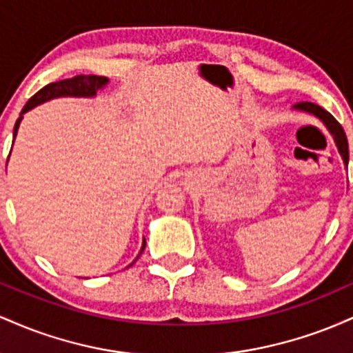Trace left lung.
<instances>
[{
  "label": "left lung",
  "instance_id": "8db88e82",
  "mask_svg": "<svg viewBox=\"0 0 353 353\" xmlns=\"http://www.w3.org/2000/svg\"><path fill=\"white\" fill-rule=\"evenodd\" d=\"M294 109H297V111L309 112V114L319 117V119L325 124V128L329 129L330 134L334 136V141H335V144H337L340 156H342L343 163H345V165H347L348 164V143H347L345 132H343V128L339 124V121L335 119V117L332 116L329 111H325L323 108H320L319 104L309 103V101H302V103L294 104Z\"/></svg>",
  "mask_w": 353,
  "mask_h": 353
}]
</instances>
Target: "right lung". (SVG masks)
Wrapping results in <instances>:
<instances>
[{"mask_svg":"<svg viewBox=\"0 0 353 353\" xmlns=\"http://www.w3.org/2000/svg\"><path fill=\"white\" fill-rule=\"evenodd\" d=\"M108 78L104 76H94V74H79L74 76V78L70 79H63V81H56V83H50L48 86H44L43 89H39L38 92L26 103V106L23 108L21 114H19L18 121H16L14 129H13V143H14V137L18 134V128L19 123H21L23 114L28 112L30 109H33L38 106V104L46 103V101L54 99V98H63V96H74V98H92L96 96V92L99 89H103L108 84ZM145 247V239L143 242V247H141V252L139 255L143 254ZM137 255V257H139Z\"/></svg>","mask_w":353,"mask_h":353,"instance_id":"add662e5","label":"right lung"}]
</instances>
